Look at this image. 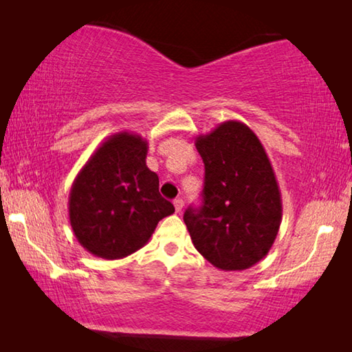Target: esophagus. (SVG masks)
I'll use <instances>...</instances> for the list:
<instances>
[{
	"label": "esophagus",
	"mask_w": 352,
	"mask_h": 352,
	"mask_svg": "<svg viewBox=\"0 0 352 352\" xmlns=\"http://www.w3.org/2000/svg\"><path fill=\"white\" fill-rule=\"evenodd\" d=\"M174 206H175V211L180 212L183 210V206H184V201L182 199H175L174 200Z\"/></svg>",
	"instance_id": "34e87169"
}]
</instances>
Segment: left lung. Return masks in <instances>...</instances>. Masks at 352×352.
I'll return each mask as SVG.
<instances>
[{
	"label": "left lung",
	"instance_id": "obj_1",
	"mask_svg": "<svg viewBox=\"0 0 352 352\" xmlns=\"http://www.w3.org/2000/svg\"><path fill=\"white\" fill-rule=\"evenodd\" d=\"M205 164L204 205L183 220L214 267L245 270L264 259L283 219L279 186L264 146L247 124L225 121L195 138Z\"/></svg>",
	"mask_w": 352,
	"mask_h": 352
}]
</instances>
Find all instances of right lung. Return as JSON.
I'll return each mask as SVG.
<instances>
[{
  "mask_svg": "<svg viewBox=\"0 0 352 352\" xmlns=\"http://www.w3.org/2000/svg\"><path fill=\"white\" fill-rule=\"evenodd\" d=\"M147 141L138 133L107 138L79 170L69 190L71 228L98 258L122 259L144 247L160 220L174 214L158 175L147 168Z\"/></svg>",
  "mask_w": 352,
  "mask_h": 352,
  "instance_id": "1",
  "label": "right lung"
}]
</instances>
